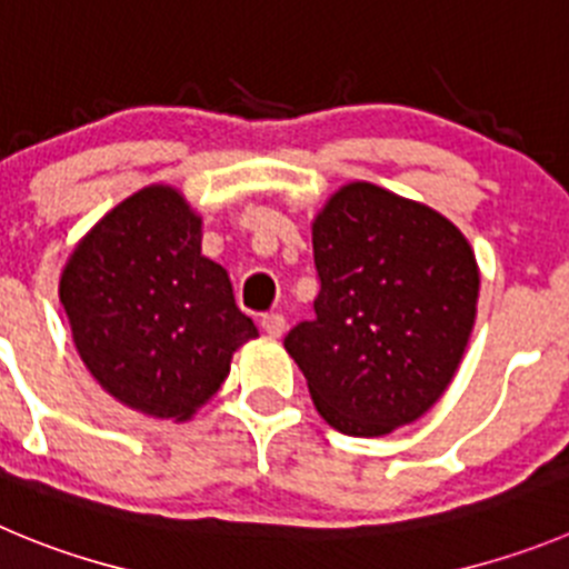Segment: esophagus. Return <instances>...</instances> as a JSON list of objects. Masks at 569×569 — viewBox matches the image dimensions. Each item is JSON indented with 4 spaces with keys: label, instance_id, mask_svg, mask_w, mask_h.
<instances>
[{
    "label": "esophagus",
    "instance_id": "1",
    "mask_svg": "<svg viewBox=\"0 0 569 569\" xmlns=\"http://www.w3.org/2000/svg\"><path fill=\"white\" fill-rule=\"evenodd\" d=\"M260 328H263V333H267V337H272V339L283 337V331H286L283 315H267L263 320H260Z\"/></svg>",
    "mask_w": 569,
    "mask_h": 569
}]
</instances>
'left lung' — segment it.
Returning a JSON list of instances; mask_svg holds the SVG:
<instances>
[{
    "mask_svg": "<svg viewBox=\"0 0 569 569\" xmlns=\"http://www.w3.org/2000/svg\"><path fill=\"white\" fill-rule=\"evenodd\" d=\"M317 317L286 337L328 427L381 438L418 421L469 345L480 267L469 238L421 201L348 182L311 221Z\"/></svg>",
    "mask_w": 569,
    "mask_h": 569,
    "instance_id": "8db88e82",
    "label": "left lung"
}]
</instances>
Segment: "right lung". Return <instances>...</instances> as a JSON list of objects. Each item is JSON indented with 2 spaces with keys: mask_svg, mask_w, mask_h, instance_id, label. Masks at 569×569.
Wrapping results in <instances>:
<instances>
[{
  "mask_svg": "<svg viewBox=\"0 0 569 569\" xmlns=\"http://www.w3.org/2000/svg\"><path fill=\"white\" fill-rule=\"evenodd\" d=\"M58 297L94 381L162 421H190L258 337L227 269L201 254V216L171 184L111 207L69 252Z\"/></svg>",
  "mask_w": 569,
  "mask_h": 569,
  "instance_id": "add662e5",
  "label": "right lung"
}]
</instances>
